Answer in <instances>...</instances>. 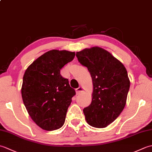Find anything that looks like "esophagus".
<instances>
[{
    "mask_svg": "<svg viewBox=\"0 0 152 152\" xmlns=\"http://www.w3.org/2000/svg\"><path fill=\"white\" fill-rule=\"evenodd\" d=\"M76 91L77 94H80V93H82L83 91V88H82V87H79L78 88L76 89Z\"/></svg>",
    "mask_w": 152,
    "mask_h": 152,
    "instance_id": "obj_1",
    "label": "esophagus"
}]
</instances>
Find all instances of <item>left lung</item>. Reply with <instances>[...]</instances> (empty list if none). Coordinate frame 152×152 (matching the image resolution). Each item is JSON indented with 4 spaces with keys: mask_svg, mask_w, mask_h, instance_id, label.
<instances>
[{
    "mask_svg": "<svg viewBox=\"0 0 152 152\" xmlns=\"http://www.w3.org/2000/svg\"><path fill=\"white\" fill-rule=\"evenodd\" d=\"M76 57L88 68L93 85L91 104L83 110L86 121L94 127H107L125 106L130 88L127 70L110 53L97 46L76 52Z\"/></svg>",
    "mask_w": 152,
    "mask_h": 152,
    "instance_id": "8db88e82",
    "label": "left lung"
}]
</instances>
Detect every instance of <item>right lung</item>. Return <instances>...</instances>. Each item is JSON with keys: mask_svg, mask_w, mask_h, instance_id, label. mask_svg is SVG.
Instances as JSON below:
<instances>
[{"mask_svg": "<svg viewBox=\"0 0 152 152\" xmlns=\"http://www.w3.org/2000/svg\"><path fill=\"white\" fill-rule=\"evenodd\" d=\"M75 52L52 50L35 60L25 70L21 88L24 105L32 119L46 131L64 125L67 110L76 95L60 70L73 60Z\"/></svg>", "mask_w": 152, "mask_h": 152, "instance_id": "obj_1", "label": "right lung"}]
</instances>
